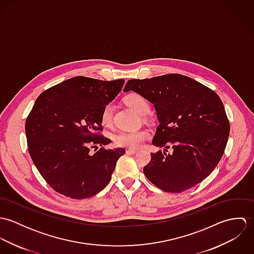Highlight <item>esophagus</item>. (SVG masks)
I'll list each match as a JSON object with an SVG mask.
<instances>
[{"mask_svg":"<svg viewBox=\"0 0 254 254\" xmlns=\"http://www.w3.org/2000/svg\"><path fill=\"white\" fill-rule=\"evenodd\" d=\"M126 152H127L128 154H135V153L138 152V149H135V148H128V149L126 150Z\"/></svg>","mask_w":254,"mask_h":254,"instance_id":"obj_1","label":"esophagus"}]
</instances>
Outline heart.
Returning a JSON list of instances; mask_svg holds the SVG:
<instances>
[{
	"mask_svg": "<svg viewBox=\"0 0 254 254\" xmlns=\"http://www.w3.org/2000/svg\"><path fill=\"white\" fill-rule=\"evenodd\" d=\"M126 104L134 109L138 114L145 115L149 111V105L145 98L138 94H131L125 99ZM113 106L108 104L102 110L101 120L105 126H109L112 122ZM149 137V134L145 130H131V131H120L114 137L115 144L129 148H138L144 144L145 140Z\"/></svg>",
	"mask_w": 254,
	"mask_h": 254,
	"instance_id": "1",
	"label": "heart"
}]
</instances>
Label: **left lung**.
I'll list each match as a JSON object with an SVG mask.
<instances>
[{
    "label": "left lung",
    "instance_id": "8db88e82",
    "mask_svg": "<svg viewBox=\"0 0 254 254\" xmlns=\"http://www.w3.org/2000/svg\"><path fill=\"white\" fill-rule=\"evenodd\" d=\"M133 91L156 111L159 125L152 145L164 147L150 153L145 177L158 189L181 192L211 174L228 142L230 123L217 94L181 74L129 80L123 92ZM171 145L172 154H167Z\"/></svg>",
    "mask_w": 254,
    "mask_h": 254
}]
</instances>
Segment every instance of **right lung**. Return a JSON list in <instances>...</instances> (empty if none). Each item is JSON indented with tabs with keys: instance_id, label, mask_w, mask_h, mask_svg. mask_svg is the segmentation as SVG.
Here are the masks:
<instances>
[{
	"instance_id": "add662e5",
	"label": "right lung",
	"mask_w": 254,
	"mask_h": 254,
	"mask_svg": "<svg viewBox=\"0 0 254 254\" xmlns=\"http://www.w3.org/2000/svg\"><path fill=\"white\" fill-rule=\"evenodd\" d=\"M124 79L103 81L84 76L67 79L43 92L25 122L29 154L46 182L58 192L75 198L91 197L111 179L123 147L108 145L102 110L120 93ZM93 147V146H92Z\"/></svg>"
}]
</instances>
